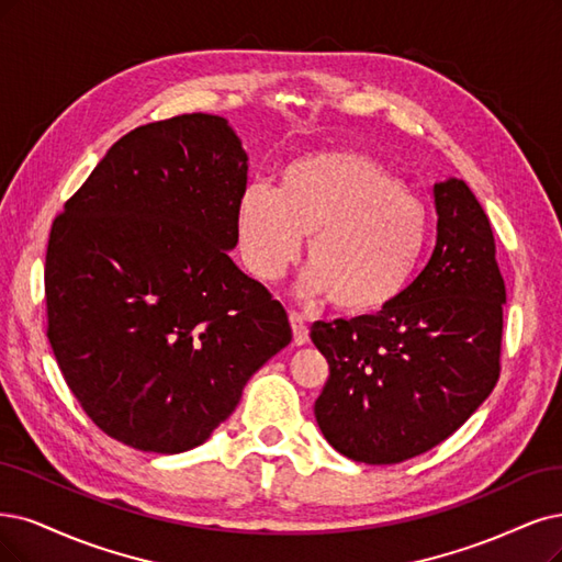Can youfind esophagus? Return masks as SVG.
<instances>
[{"mask_svg": "<svg viewBox=\"0 0 562 562\" xmlns=\"http://www.w3.org/2000/svg\"><path fill=\"white\" fill-rule=\"evenodd\" d=\"M290 327H293L295 346H304L308 341V330H306L304 318L300 314H290Z\"/></svg>", "mask_w": 562, "mask_h": 562, "instance_id": "esophagus-1", "label": "esophagus"}]
</instances>
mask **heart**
Wrapping results in <instances>:
<instances>
[{"label": "heart", "mask_w": 562, "mask_h": 562, "mask_svg": "<svg viewBox=\"0 0 562 562\" xmlns=\"http://www.w3.org/2000/svg\"><path fill=\"white\" fill-rule=\"evenodd\" d=\"M428 235L425 204L356 150L308 153L283 167L279 190L250 183L237 204V239L250 272L279 279L308 237L304 297H330L348 316L376 314L404 293Z\"/></svg>", "instance_id": "b5f03b06"}]
</instances>
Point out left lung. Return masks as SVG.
<instances>
[{
	"label": "left lung",
	"mask_w": 562,
	"mask_h": 562,
	"mask_svg": "<svg viewBox=\"0 0 562 562\" xmlns=\"http://www.w3.org/2000/svg\"><path fill=\"white\" fill-rule=\"evenodd\" d=\"M437 244L423 272L374 316L316 321L330 364L314 404L333 449L395 465L437 447L491 395L499 376L505 279L495 239L465 181L432 186Z\"/></svg>",
	"instance_id": "8db88e82"
}]
</instances>
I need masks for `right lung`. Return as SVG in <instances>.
<instances>
[{"label": "right lung", "instance_id": "1", "mask_svg": "<svg viewBox=\"0 0 562 562\" xmlns=\"http://www.w3.org/2000/svg\"><path fill=\"white\" fill-rule=\"evenodd\" d=\"M248 156L221 115L115 142L50 227L48 341L97 428L183 453L293 339L281 302L232 262Z\"/></svg>", "mask_w": 562, "mask_h": 562}]
</instances>
